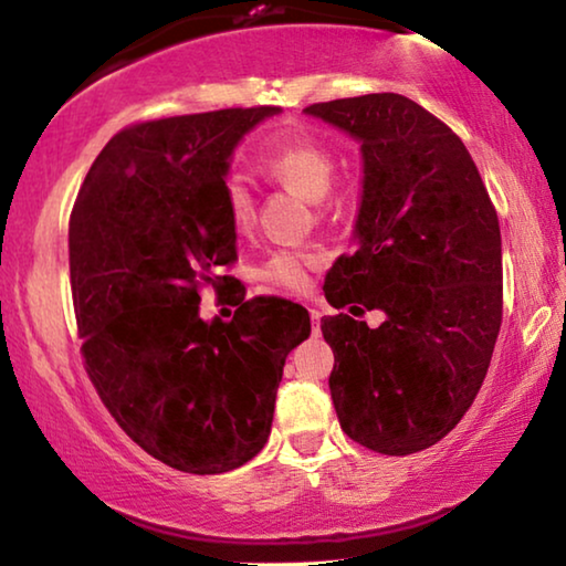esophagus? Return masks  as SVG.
<instances>
[{
    "label": "esophagus",
    "instance_id": "34e87169",
    "mask_svg": "<svg viewBox=\"0 0 566 566\" xmlns=\"http://www.w3.org/2000/svg\"><path fill=\"white\" fill-rule=\"evenodd\" d=\"M310 317H312V325H315V333H317L319 331V310L310 307Z\"/></svg>",
    "mask_w": 566,
    "mask_h": 566
}]
</instances>
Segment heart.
<instances>
[{
	"label": "heart",
	"mask_w": 566,
	"mask_h": 566,
	"mask_svg": "<svg viewBox=\"0 0 566 566\" xmlns=\"http://www.w3.org/2000/svg\"><path fill=\"white\" fill-rule=\"evenodd\" d=\"M261 170L280 182L282 188L297 192L310 202H323L335 182V155L325 145L310 137H290L280 142L261 157ZM226 210L235 231H249L254 226L256 210L254 198L243 180L229 177L223 188ZM315 264V256L305 251H276V254L261 266V276L266 282L286 286V290H305L307 272Z\"/></svg>",
	"instance_id": "1"
}]
</instances>
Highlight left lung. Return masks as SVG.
<instances>
[{
  "label": "left lung",
  "instance_id": "8db88e82",
  "mask_svg": "<svg viewBox=\"0 0 566 566\" xmlns=\"http://www.w3.org/2000/svg\"><path fill=\"white\" fill-rule=\"evenodd\" d=\"M360 145L356 251L335 259L323 317L343 432L381 454L440 442L483 386L503 317L499 216L450 126L399 94L312 104ZM366 308L378 328L356 321Z\"/></svg>",
  "mask_w": 566,
  "mask_h": 566
}]
</instances>
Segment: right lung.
<instances>
[{
  "label": "right lung",
  "instance_id": "add662e5",
  "mask_svg": "<svg viewBox=\"0 0 566 566\" xmlns=\"http://www.w3.org/2000/svg\"><path fill=\"white\" fill-rule=\"evenodd\" d=\"M276 106L145 122L116 134L71 213V290L101 401L151 458L216 475L256 458L272 432L284 360L310 312L233 294V319L200 317V286L233 282L226 175L243 134ZM224 284L221 285L220 282Z\"/></svg>",
  "mask_w": 566,
  "mask_h": 566
}]
</instances>
